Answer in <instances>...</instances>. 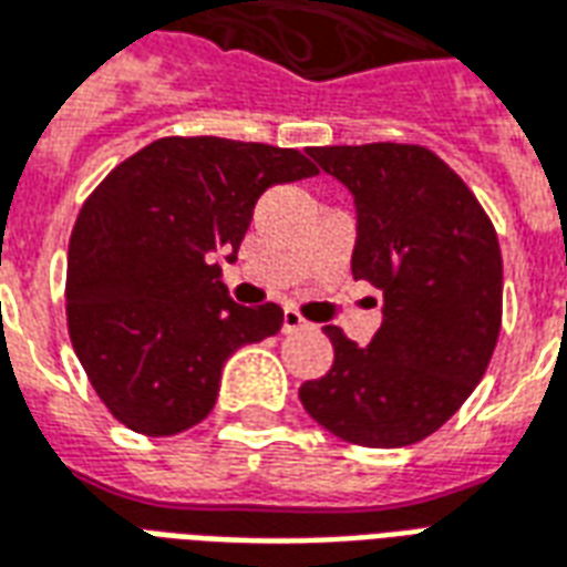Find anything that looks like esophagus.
Here are the masks:
<instances>
[{
    "instance_id": "esophagus-1",
    "label": "esophagus",
    "mask_w": 567,
    "mask_h": 567,
    "mask_svg": "<svg viewBox=\"0 0 567 567\" xmlns=\"http://www.w3.org/2000/svg\"><path fill=\"white\" fill-rule=\"evenodd\" d=\"M303 327H309L303 321V316L297 312V309H285L282 312V333H295V330H303Z\"/></svg>"
}]
</instances>
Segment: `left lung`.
<instances>
[{"mask_svg": "<svg viewBox=\"0 0 567 567\" xmlns=\"http://www.w3.org/2000/svg\"><path fill=\"white\" fill-rule=\"evenodd\" d=\"M354 198V279L384 297L369 346L327 324L333 367L300 402L363 447L435 433L484 379L502 327V251L493 221L442 158L412 144L312 146Z\"/></svg>", "mask_w": 567, "mask_h": 567, "instance_id": "1", "label": "left lung"}]
</instances>
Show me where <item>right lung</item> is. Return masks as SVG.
<instances>
[{"label":"right lung","mask_w":567,"mask_h":567,"mask_svg":"<svg viewBox=\"0 0 567 567\" xmlns=\"http://www.w3.org/2000/svg\"><path fill=\"white\" fill-rule=\"evenodd\" d=\"M297 150L162 137L113 167L69 243V333L116 421L177 435L209 414L225 360L279 333L276 303L240 306L221 282L251 209L279 183L316 177Z\"/></svg>","instance_id":"right-lung-1"}]
</instances>
